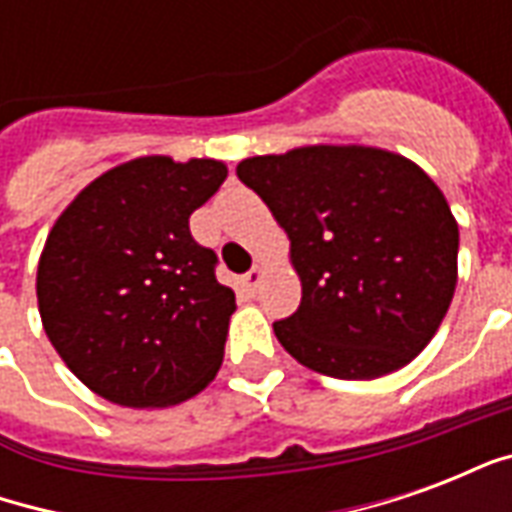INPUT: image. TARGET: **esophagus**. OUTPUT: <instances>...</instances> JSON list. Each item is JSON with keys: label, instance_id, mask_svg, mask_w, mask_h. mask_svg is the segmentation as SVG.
<instances>
[{"label": "esophagus", "instance_id": "obj_1", "mask_svg": "<svg viewBox=\"0 0 512 512\" xmlns=\"http://www.w3.org/2000/svg\"><path fill=\"white\" fill-rule=\"evenodd\" d=\"M263 277H266V271H263V266H255L249 274L244 277V285L249 293H255L257 288H260V282H263Z\"/></svg>", "mask_w": 512, "mask_h": 512}]
</instances>
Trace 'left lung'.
I'll return each mask as SVG.
<instances>
[{
  "instance_id": "1",
  "label": "left lung",
  "mask_w": 512,
  "mask_h": 512,
  "mask_svg": "<svg viewBox=\"0 0 512 512\" xmlns=\"http://www.w3.org/2000/svg\"><path fill=\"white\" fill-rule=\"evenodd\" d=\"M235 172L288 233L301 304L274 334L299 365L370 381L425 351L458 282V222L425 169L384 147L304 145Z\"/></svg>"
}]
</instances>
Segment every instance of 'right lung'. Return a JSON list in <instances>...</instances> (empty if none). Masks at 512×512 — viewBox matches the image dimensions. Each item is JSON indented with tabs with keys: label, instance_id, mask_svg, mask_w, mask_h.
Masks as SVG:
<instances>
[{
	"label": "right lung",
	"instance_id": "1",
	"mask_svg": "<svg viewBox=\"0 0 512 512\" xmlns=\"http://www.w3.org/2000/svg\"><path fill=\"white\" fill-rule=\"evenodd\" d=\"M224 178L216 158H131L87 183L46 235L40 321L73 376L109 403L178 406L219 373L235 293L189 216Z\"/></svg>",
	"mask_w": 512,
	"mask_h": 512
}]
</instances>
